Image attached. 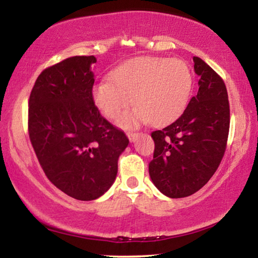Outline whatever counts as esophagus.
<instances>
[{"label":"esophagus","instance_id":"obj_1","mask_svg":"<svg viewBox=\"0 0 258 258\" xmlns=\"http://www.w3.org/2000/svg\"><path fill=\"white\" fill-rule=\"evenodd\" d=\"M126 136H128V139L130 142H135L137 137H139V133H135V132H126Z\"/></svg>","mask_w":258,"mask_h":258}]
</instances>
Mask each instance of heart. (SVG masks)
<instances>
[{
  "mask_svg": "<svg viewBox=\"0 0 258 258\" xmlns=\"http://www.w3.org/2000/svg\"><path fill=\"white\" fill-rule=\"evenodd\" d=\"M110 80L94 87L100 110L116 118L133 102L136 105L118 118V124L133 126L151 122L163 125L183 111L192 89V72L182 58L140 56L118 66Z\"/></svg>",
  "mask_w": 258,
  "mask_h": 258,
  "instance_id": "b5f03b06",
  "label": "heart"
}]
</instances>
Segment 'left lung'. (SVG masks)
I'll return each instance as SVG.
<instances>
[{
	"label": "left lung",
	"mask_w": 258,
	"mask_h": 258,
	"mask_svg": "<svg viewBox=\"0 0 258 258\" xmlns=\"http://www.w3.org/2000/svg\"><path fill=\"white\" fill-rule=\"evenodd\" d=\"M199 91L179 117L151 133V181L165 196L182 199L206 185L224 156L230 125L228 91L222 77L194 57Z\"/></svg>",
	"instance_id": "1"
}]
</instances>
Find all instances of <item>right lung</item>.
<instances>
[{
	"label": "right lung",
	"mask_w": 258,
	"mask_h": 258,
	"mask_svg": "<svg viewBox=\"0 0 258 258\" xmlns=\"http://www.w3.org/2000/svg\"><path fill=\"white\" fill-rule=\"evenodd\" d=\"M95 56H73L38 75L28 105V133L49 181L67 195L93 201L117 175L125 134L95 105Z\"/></svg>",
	"instance_id": "obj_1"
}]
</instances>
